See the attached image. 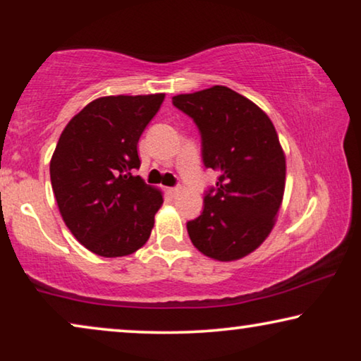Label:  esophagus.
<instances>
[{"instance_id": "34e87169", "label": "esophagus", "mask_w": 361, "mask_h": 361, "mask_svg": "<svg viewBox=\"0 0 361 361\" xmlns=\"http://www.w3.org/2000/svg\"><path fill=\"white\" fill-rule=\"evenodd\" d=\"M166 192H167V194H169L171 197H176L177 194H179V187H167V189H166Z\"/></svg>"}]
</instances>
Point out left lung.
<instances>
[{"label": "left lung", "instance_id": "left-lung-1", "mask_svg": "<svg viewBox=\"0 0 361 361\" xmlns=\"http://www.w3.org/2000/svg\"><path fill=\"white\" fill-rule=\"evenodd\" d=\"M172 103L194 120L204 164L219 172L204 212L187 221L192 243L209 258H243L268 238L284 195L286 156L273 121L224 85L176 95Z\"/></svg>", "mask_w": 361, "mask_h": 361}]
</instances>
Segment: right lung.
<instances>
[{"label":"right lung","mask_w":361,"mask_h":361,"mask_svg":"<svg viewBox=\"0 0 361 361\" xmlns=\"http://www.w3.org/2000/svg\"><path fill=\"white\" fill-rule=\"evenodd\" d=\"M164 102L154 95L102 97L77 113L51 159L59 212L92 253L118 258L149 238L162 192L140 176L137 141Z\"/></svg>","instance_id":"obj_1"}]
</instances>
